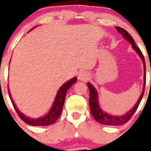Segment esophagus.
Wrapping results in <instances>:
<instances>
[{
    "mask_svg": "<svg viewBox=\"0 0 151 151\" xmlns=\"http://www.w3.org/2000/svg\"><path fill=\"white\" fill-rule=\"evenodd\" d=\"M78 80L80 81H86L88 78V73L86 71H81L78 74Z\"/></svg>",
    "mask_w": 151,
    "mask_h": 151,
    "instance_id": "esophagus-1",
    "label": "esophagus"
}]
</instances>
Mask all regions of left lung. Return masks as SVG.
Here are the masks:
<instances>
[{
    "label": "left lung",
    "mask_w": 151,
    "mask_h": 151,
    "mask_svg": "<svg viewBox=\"0 0 151 151\" xmlns=\"http://www.w3.org/2000/svg\"><path fill=\"white\" fill-rule=\"evenodd\" d=\"M115 28L117 29V30L119 32L120 34H122V36L124 37V39L127 40V41L130 42L132 44V46L135 51H136L137 53L139 54V57H140L142 60H143V66H144V76H143V80H144V82H143V92H142V94H141L139 99H138L137 103H136V105L134 106L133 108H132L131 110H129V112L126 113L125 114L122 115V116H113V115H110L107 113L104 112L102 109L100 108L99 105V102H98V93H97V91L96 90L93 85L91 84V83L88 82L87 85L88 87V89H89V106H90V110H91V114H92V117H94L95 120L98 122L100 124H106V125H121V124H123L124 123H126L130 120V118L132 117V116L134 114V113L136 112V110H137L139 103H140V101L142 99L143 96V94H144V90H145V85H146V65H145V59H144V57H143V55L142 53V52L140 51V49L136 46L135 41H134L132 37L130 35V34L128 33V32L125 30L124 29H122V27H115Z\"/></svg>",
    "instance_id": "left-lung-1"
}]
</instances>
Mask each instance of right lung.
Instances as JSON below:
<instances>
[{"instance_id":"1","label":"right lung","mask_w":151,"mask_h":151,"mask_svg":"<svg viewBox=\"0 0 151 151\" xmlns=\"http://www.w3.org/2000/svg\"><path fill=\"white\" fill-rule=\"evenodd\" d=\"M77 80H78L77 78H73L62 85L60 88L59 89V91H58V92H57L56 96H55V99L54 103H53V105H52L51 110H49V112L45 116L39 117V118H37V119L29 118V117H27V116H25L23 114L20 112L19 110H18V108L16 107L14 101L12 99L9 91H8V93H9L11 101H12L13 106L15 108V111L18 114V115L19 116L20 118L25 123H27V124H29V125H33V126H45V125H50V124H53V123L56 122L58 117L61 114L62 109H63L64 101H65V98H66V92L72 86V85H73L77 81Z\"/></svg>"}]
</instances>
